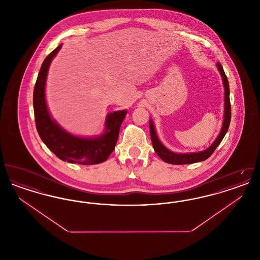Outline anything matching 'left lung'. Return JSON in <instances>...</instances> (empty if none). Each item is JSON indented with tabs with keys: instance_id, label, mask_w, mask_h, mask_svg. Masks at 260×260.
Wrapping results in <instances>:
<instances>
[{
	"instance_id": "obj_1",
	"label": "left lung",
	"mask_w": 260,
	"mask_h": 260,
	"mask_svg": "<svg viewBox=\"0 0 260 260\" xmlns=\"http://www.w3.org/2000/svg\"><path fill=\"white\" fill-rule=\"evenodd\" d=\"M217 68L218 71L222 77L223 85H224V119H223L222 127L217 136V138L214 140V142L210 145V147L201 152L196 153H186V154H177L172 152L171 150L166 148L161 141L159 140L158 136L156 134L155 125L153 124L152 120H150L149 127H150V135L151 140L155 152L158 154V156L161 160L168 164L172 165H187V164H193L198 161H205L208 158H210L211 154L214 152L216 147L220 144L222 141L223 137L226 135L230 121H231V105H230V90H229V84L227 77L224 73L223 67L219 62H217Z\"/></svg>"
}]
</instances>
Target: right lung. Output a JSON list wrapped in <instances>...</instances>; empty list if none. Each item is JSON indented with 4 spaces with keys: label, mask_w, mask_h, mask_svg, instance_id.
Listing matches in <instances>:
<instances>
[{
    "label": "right lung",
    "mask_w": 260,
    "mask_h": 260,
    "mask_svg": "<svg viewBox=\"0 0 260 260\" xmlns=\"http://www.w3.org/2000/svg\"><path fill=\"white\" fill-rule=\"evenodd\" d=\"M59 45L46 57L34 87L33 106L38 134L57 158L68 162L95 165L106 161L115 149L126 110L112 112L106 117L105 132L92 138L73 136L63 129L50 116L46 102V82L50 62L61 49Z\"/></svg>",
    "instance_id": "add662e5"
}]
</instances>
